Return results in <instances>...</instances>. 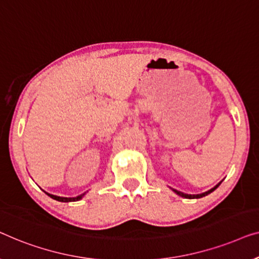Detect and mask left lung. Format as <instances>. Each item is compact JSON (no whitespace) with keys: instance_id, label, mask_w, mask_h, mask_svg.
Returning a JSON list of instances; mask_svg holds the SVG:
<instances>
[{"instance_id":"1","label":"left lung","mask_w":259,"mask_h":259,"mask_svg":"<svg viewBox=\"0 0 259 259\" xmlns=\"http://www.w3.org/2000/svg\"><path fill=\"white\" fill-rule=\"evenodd\" d=\"M221 183H222V182H220V183H218L217 185H214V187H213L212 189H210V190H207V191H205V192H203V194H197V195H189V194H184V192L178 191V190H176V189H172V191L175 192V194H177L178 196H181V197H184V198H189V199L202 198V197H204V196L209 195V194H211V192H212V191L216 190V189H217L218 187H220V184H221Z\"/></svg>"}]
</instances>
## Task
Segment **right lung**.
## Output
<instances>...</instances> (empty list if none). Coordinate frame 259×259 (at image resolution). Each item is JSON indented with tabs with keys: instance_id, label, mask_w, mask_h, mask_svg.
<instances>
[{
	"instance_id": "right-lung-1",
	"label": "right lung",
	"mask_w": 259,
	"mask_h": 259,
	"mask_svg": "<svg viewBox=\"0 0 259 259\" xmlns=\"http://www.w3.org/2000/svg\"><path fill=\"white\" fill-rule=\"evenodd\" d=\"M46 192V191H45ZM47 195L49 196V197H52L53 199H56V201H58V202H64V203H68V202H76V201H79V199H81L83 196L85 195V192L84 194H82V195H79V196H77V197H60V196H55V195H52V194H48V192H46Z\"/></svg>"
}]
</instances>
